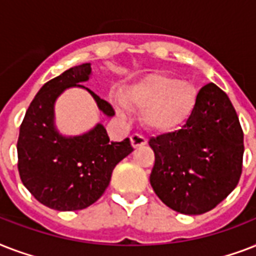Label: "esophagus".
I'll return each instance as SVG.
<instances>
[{
	"label": "esophagus",
	"mask_w": 256,
	"mask_h": 256,
	"mask_svg": "<svg viewBox=\"0 0 256 256\" xmlns=\"http://www.w3.org/2000/svg\"><path fill=\"white\" fill-rule=\"evenodd\" d=\"M130 140H132V146L134 148H140V146H144V144H148V140L144 138V136H140V134H132L130 136Z\"/></svg>",
	"instance_id": "34e87169"
}]
</instances>
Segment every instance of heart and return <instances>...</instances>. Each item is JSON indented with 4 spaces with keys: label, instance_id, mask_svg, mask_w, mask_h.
Returning a JSON list of instances; mask_svg holds the SVG:
<instances>
[{
    "label": "heart",
    "instance_id": "1",
    "mask_svg": "<svg viewBox=\"0 0 256 256\" xmlns=\"http://www.w3.org/2000/svg\"><path fill=\"white\" fill-rule=\"evenodd\" d=\"M120 98L126 108L142 110L140 120L144 128L156 132H168L191 116L196 104V90L186 81L152 73L126 86ZM123 105L116 104L120 116H126Z\"/></svg>",
    "mask_w": 256,
    "mask_h": 256
}]
</instances>
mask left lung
<instances>
[{
	"mask_svg": "<svg viewBox=\"0 0 256 256\" xmlns=\"http://www.w3.org/2000/svg\"><path fill=\"white\" fill-rule=\"evenodd\" d=\"M156 154L152 187L171 210L199 215L234 190L242 174L243 132L223 90L207 84L180 130L148 140Z\"/></svg>",
	"mask_w": 256,
	"mask_h": 256,
	"instance_id": "1",
	"label": "left lung"
}]
</instances>
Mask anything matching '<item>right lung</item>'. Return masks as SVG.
<instances>
[{
	"label": "right lung",
	"mask_w": 256,
	"mask_h": 256,
	"mask_svg": "<svg viewBox=\"0 0 256 256\" xmlns=\"http://www.w3.org/2000/svg\"><path fill=\"white\" fill-rule=\"evenodd\" d=\"M92 76V64L66 70L40 88L20 128L18 171L24 186L42 204L58 211L86 208L102 196L112 170L134 150L130 140L112 142L102 124L85 134L66 136L58 132L54 104L70 88L88 90L106 116L112 104L81 85Z\"/></svg>",
	"instance_id": "1"
}]
</instances>
